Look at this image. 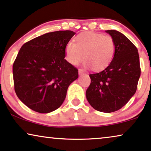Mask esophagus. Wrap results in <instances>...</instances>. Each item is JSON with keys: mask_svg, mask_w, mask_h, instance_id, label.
Returning <instances> with one entry per match:
<instances>
[{"mask_svg": "<svg viewBox=\"0 0 151 151\" xmlns=\"http://www.w3.org/2000/svg\"><path fill=\"white\" fill-rule=\"evenodd\" d=\"M84 73V70H83V69H79V74H80V75H81L82 74Z\"/></svg>", "mask_w": 151, "mask_h": 151, "instance_id": "esophagus-1", "label": "esophagus"}]
</instances>
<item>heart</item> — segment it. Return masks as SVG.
I'll return each instance as SVG.
<instances>
[{
	"mask_svg": "<svg viewBox=\"0 0 151 151\" xmlns=\"http://www.w3.org/2000/svg\"><path fill=\"white\" fill-rule=\"evenodd\" d=\"M74 40L75 43L69 42L65 47V59L69 63L77 65L86 58V66L102 70L111 62L116 51L112 36L86 31L79 33Z\"/></svg>",
	"mask_w": 151,
	"mask_h": 151,
	"instance_id": "1",
	"label": "heart"
}]
</instances>
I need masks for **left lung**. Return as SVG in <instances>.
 <instances>
[{"label":"left lung","mask_w":151,"mask_h":151,"mask_svg":"<svg viewBox=\"0 0 151 151\" xmlns=\"http://www.w3.org/2000/svg\"><path fill=\"white\" fill-rule=\"evenodd\" d=\"M116 43L110 64L98 73L89 74L91 84L86 98L95 110L105 113L116 111L134 95L141 75L138 50L127 37L117 30H106Z\"/></svg>","instance_id":"obj_1"}]
</instances>
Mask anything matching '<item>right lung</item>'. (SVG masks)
Wrapping results in <instances>:
<instances>
[{"mask_svg":"<svg viewBox=\"0 0 151 151\" xmlns=\"http://www.w3.org/2000/svg\"><path fill=\"white\" fill-rule=\"evenodd\" d=\"M75 33L58 30L39 36L21 47L12 67L14 91L25 105L39 113L60 107L78 70L65 59V47Z\"/></svg>","mask_w":151,"mask_h":151,"instance_id":"right-lung-1","label":"right lung"}]
</instances>
